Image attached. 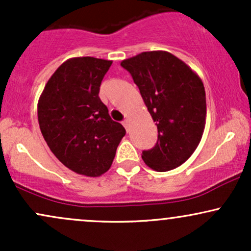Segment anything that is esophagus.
Returning <instances> with one entry per match:
<instances>
[{"label": "esophagus", "instance_id": "34e87169", "mask_svg": "<svg viewBox=\"0 0 251 251\" xmlns=\"http://www.w3.org/2000/svg\"><path fill=\"white\" fill-rule=\"evenodd\" d=\"M123 125H124V127L126 128V131H128V126H129V120L128 119H125L123 122Z\"/></svg>", "mask_w": 251, "mask_h": 251}]
</instances>
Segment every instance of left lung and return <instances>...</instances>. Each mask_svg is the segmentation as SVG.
<instances>
[{
    "mask_svg": "<svg viewBox=\"0 0 251 251\" xmlns=\"http://www.w3.org/2000/svg\"><path fill=\"white\" fill-rule=\"evenodd\" d=\"M120 65L131 73L158 128L157 144L143 151V160L158 172L178 168L197 149L205 127V89L201 77L164 50L143 51Z\"/></svg>",
    "mask_w": 251,
    "mask_h": 251,
    "instance_id": "obj_1",
    "label": "left lung"
}]
</instances>
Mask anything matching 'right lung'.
<instances>
[{"label":"right lung","mask_w":251,"mask_h":251,"mask_svg":"<svg viewBox=\"0 0 251 251\" xmlns=\"http://www.w3.org/2000/svg\"><path fill=\"white\" fill-rule=\"evenodd\" d=\"M111 60L72 57L50 77L37 102L40 129L66 168L99 177L111 168L126 131L99 98Z\"/></svg>","instance_id":"right-lung-1"}]
</instances>
